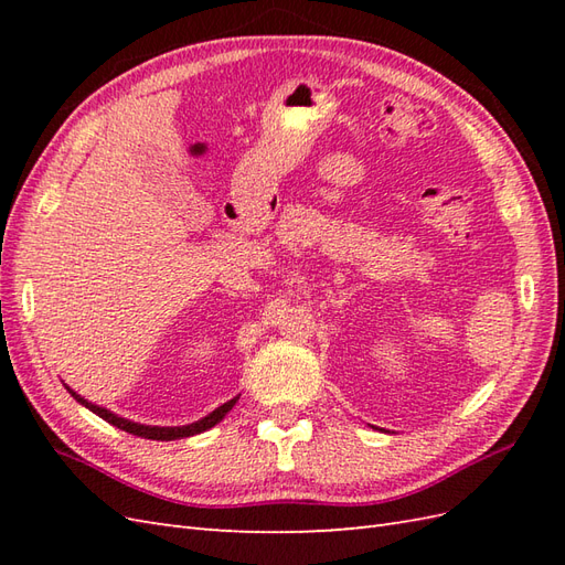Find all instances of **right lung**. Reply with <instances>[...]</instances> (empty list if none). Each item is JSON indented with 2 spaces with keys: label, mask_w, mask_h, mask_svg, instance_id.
<instances>
[{
  "label": "right lung",
  "mask_w": 565,
  "mask_h": 565,
  "mask_svg": "<svg viewBox=\"0 0 565 565\" xmlns=\"http://www.w3.org/2000/svg\"><path fill=\"white\" fill-rule=\"evenodd\" d=\"M72 393V398H75L77 403H82L84 407H89L92 413H97L102 419H106V423L128 431V435H136V437H146V439H158V441H172V439H182V437H194V435H201V431L211 429L213 425H218L221 419L225 417L227 411H233V405L237 398L223 403L221 407H215V411L211 415H206L203 419H199V423L194 425H184V427H152V425H138V423H130V419H124L114 415L111 411H104V407L94 405V403H87L82 398V395H77L72 388H67Z\"/></svg>",
  "instance_id": "right-lung-1"
}]
</instances>
